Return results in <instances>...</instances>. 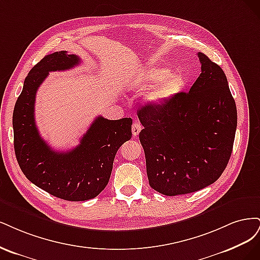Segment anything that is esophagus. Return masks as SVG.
<instances>
[{
  "label": "esophagus",
  "mask_w": 260,
  "mask_h": 260,
  "mask_svg": "<svg viewBox=\"0 0 260 260\" xmlns=\"http://www.w3.org/2000/svg\"><path fill=\"white\" fill-rule=\"evenodd\" d=\"M141 129H142V126H141V124L139 122L135 121V122L133 123V125H132V133H133V136L134 137L138 136V134L140 133Z\"/></svg>",
  "instance_id": "34e87169"
}]
</instances>
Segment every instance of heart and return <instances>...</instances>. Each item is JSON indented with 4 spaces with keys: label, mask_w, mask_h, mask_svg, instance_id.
<instances>
[{
    "label": "heart",
    "mask_w": 260,
    "mask_h": 260,
    "mask_svg": "<svg viewBox=\"0 0 260 260\" xmlns=\"http://www.w3.org/2000/svg\"><path fill=\"white\" fill-rule=\"evenodd\" d=\"M156 81L158 83L145 95V103L152 107H160L171 102L183 87V80L179 74H170V70L161 66L147 67L133 79L132 83L145 88Z\"/></svg>",
    "instance_id": "1"
}]
</instances>
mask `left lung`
<instances>
[{
  "label": "left lung",
  "mask_w": 260,
  "mask_h": 260,
  "mask_svg": "<svg viewBox=\"0 0 260 260\" xmlns=\"http://www.w3.org/2000/svg\"><path fill=\"white\" fill-rule=\"evenodd\" d=\"M201 74L189 93L138 110L139 140L149 185L164 196L203 189L218 179L231 156L238 114L220 67L198 53Z\"/></svg>",
  "instance_id": "8db88e82"
}]
</instances>
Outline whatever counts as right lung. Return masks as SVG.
I'll return each mask as SVG.
<instances>
[{"label": "right lung", "instance_id": "add662e5", "mask_svg": "<svg viewBox=\"0 0 260 260\" xmlns=\"http://www.w3.org/2000/svg\"><path fill=\"white\" fill-rule=\"evenodd\" d=\"M66 51L46 55L24 79L13 113L14 148L24 176L36 186L67 201L94 199L108 185L114 156L132 138V119L98 116L74 149L55 151L40 136L35 119L38 88L48 72L69 70L80 63Z\"/></svg>", "mask_w": 260, "mask_h": 260}]
</instances>
